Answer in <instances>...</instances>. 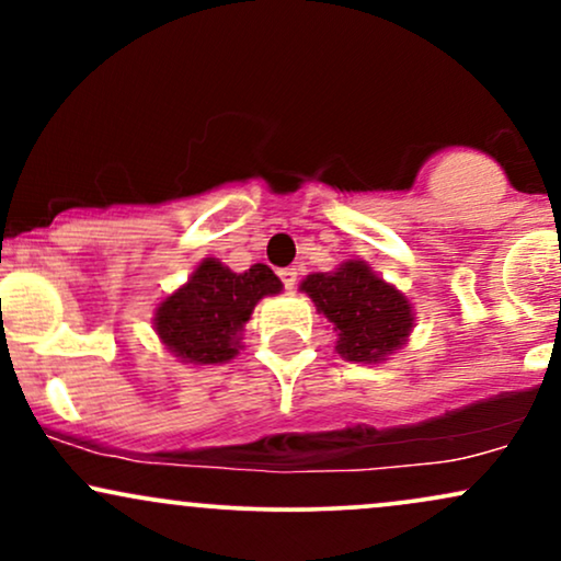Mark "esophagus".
Here are the masks:
<instances>
[{"instance_id":"34e87169","label":"esophagus","mask_w":561,"mask_h":561,"mask_svg":"<svg viewBox=\"0 0 561 561\" xmlns=\"http://www.w3.org/2000/svg\"><path fill=\"white\" fill-rule=\"evenodd\" d=\"M279 279L285 282L287 289H295V285H298V272H295V268H282Z\"/></svg>"}]
</instances>
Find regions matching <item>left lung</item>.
I'll list each match as a JSON object with an SVG mask.
<instances>
[{"label":"left lung","instance_id":"1","mask_svg":"<svg viewBox=\"0 0 561 561\" xmlns=\"http://www.w3.org/2000/svg\"><path fill=\"white\" fill-rule=\"evenodd\" d=\"M300 293L334 324V351L345 362H388V356L409 343L414 330L411 300L362 259L340 263L334 272L308 274L300 282Z\"/></svg>","mask_w":561,"mask_h":561}]
</instances>
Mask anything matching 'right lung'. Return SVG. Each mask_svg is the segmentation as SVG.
<instances>
[{
	"instance_id": "right-lung-1",
	"label": "right lung",
	"mask_w": 561,
	"mask_h": 561,
	"mask_svg": "<svg viewBox=\"0 0 561 561\" xmlns=\"http://www.w3.org/2000/svg\"><path fill=\"white\" fill-rule=\"evenodd\" d=\"M282 279L266 263L237 274L218 259H203L182 287L158 302L152 327L176 362L227 364L242 351V330L266 295H279Z\"/></svg>"
}]
</instances>
